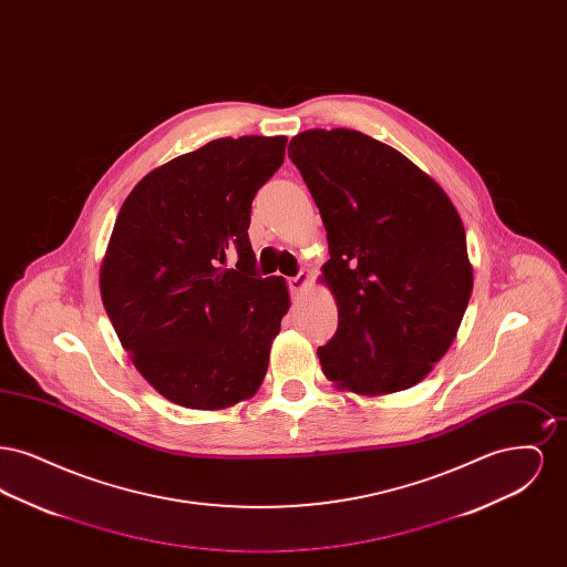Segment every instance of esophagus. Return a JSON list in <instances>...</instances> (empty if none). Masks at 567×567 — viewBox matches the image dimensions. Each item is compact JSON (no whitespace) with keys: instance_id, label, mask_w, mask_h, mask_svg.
Wrapping results in <instances>:
<instances>
[{"instance_id":"1","label":"esophagus","mask_w":567,"mask_h":567,"mask_svg":"<svg viewBox=\"0 0 567 567\" xmlns=\"http://www.w3.org/2000/svg\"><path fill=\"white\" fill-rule=\"evenodd\" d=\"M308 280H310V276L308 274H297L293 278H289V291H291V296H299L306 287H308Z\"/></svg>"}]
</instances>
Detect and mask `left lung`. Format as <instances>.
<instances>
[{
	"label": "left lung",
	"instance_id": "1",
	"mask_svg": "<svg viewBox=\"0 0 567 567\" xmlns=\"http://www.w3.org/2000/svg\"><path fill=\"white\" fill-rule=\"evenodd\" d=\"M323 218L336 336L324 377L359 395L414 386L451 349L472 296L465 229L442 187L354 130H308L289 144Z\"/></svg>",
	"mask_w": 567,
	"mask_h": 567
}]
</instances>
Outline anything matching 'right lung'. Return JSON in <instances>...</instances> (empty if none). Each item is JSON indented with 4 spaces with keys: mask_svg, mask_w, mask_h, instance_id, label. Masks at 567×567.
Masks as SVG:
<instances>
[{
    "mask_svg": "<svg viewBox=\"0 0 567 567\" xmlns=\"http://www.w3.org/2000/svg\"><path fill=\"white\" fill-rule=\"evenodd\" d=\"M285 146V135L213 140L146 174L116 216L102 301L137 372L174 404L227 408L268 372L291 301L282 276H259L248 225Z\"/></svg>",
    "mask_w": 567,
    "mask_h": 567,
    "instance_id": "1",
    "label": "right lung"
}]
</instances>
